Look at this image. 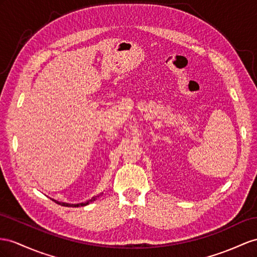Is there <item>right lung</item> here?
<instances>
[{"label": "right lung", "mask_w": 257, "mask_h": 257, "mask_svg": "<svg viewBox=\"0 0 257 257\" xmlns=\"http://www.w3.org/2000/svg\"><path fill=\"white\" fill-rule=\"evenodd\" d=\"M101 194H103V192L102 193H100L98 195H96V196H93L92 197L91 200H89V201H87V202H84V203H78V204H69V203H65V202H58V201H56V200H53L55 203H57V204H60V205H62V206H67V207H79V206H85V205H88V204H90L91 202H93V201H95L97 197H100V195Z\"/></svg>", "instance_id": "1"}]
</instances>
